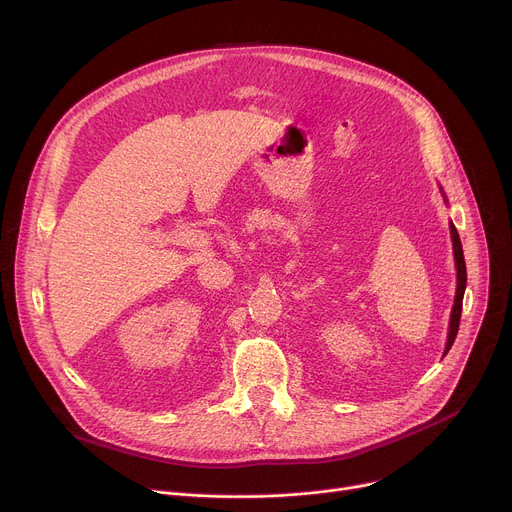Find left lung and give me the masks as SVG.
<instances>
[{"label": "left lung", "mask_w": 512, "mask_h": 512, "mask_svg": "<svg viewBox=\"0 0 512 512\" xmlns=\"http://www.w3.org/2000/svg\"><path fill=\"white\" fill-rule=\"evenodd\" d=\"M450 233H452V243H454V259H456V271H458V287H456V298H454V306H452V316H450V332H448V342H446V350L444 356L448 354V350L452 348L458 328H460V316H462V300H464V289H466V261H464V251H462V241L460 235L456 231L454 225H450Z\"/></svg>", "instance_id": "obj_1"}]
</instances>
